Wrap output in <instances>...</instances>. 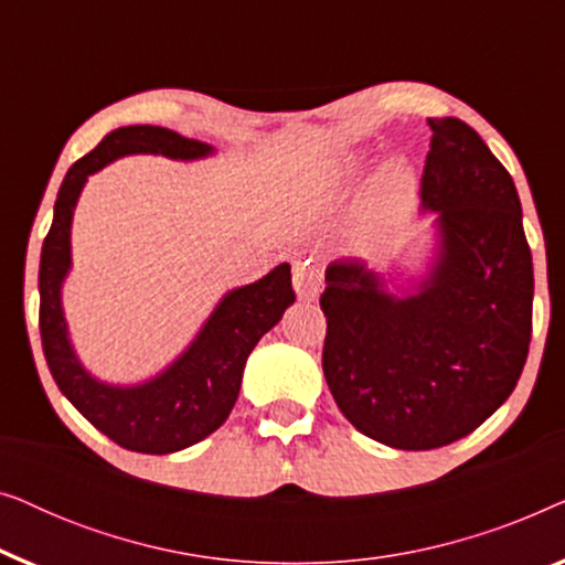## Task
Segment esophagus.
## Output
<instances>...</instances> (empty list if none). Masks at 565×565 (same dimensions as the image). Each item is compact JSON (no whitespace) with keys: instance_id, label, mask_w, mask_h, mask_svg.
I'll use <instances>...</instances> for the list:
<instances>
[{"instance_id":"esophagus-1","label":"esophagus","mask_w":565,"mask_h":565,"mask_svg":"<svg viewBox=\"0 0 565 565\" xmlns=\"http://www.w3.org/2000/svg\"><path fill=\"white\" fill-rule=\"evenodd\" d=\"M292 285H296L298 298H313L316 292L323 288V269L321 265H316L313 259L298 262L296 273H292Z\"/></svg>"}]
</instances>
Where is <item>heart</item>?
I'll list each match as a JSON object with an SVG mask.
<instances>
[{
	"mask_svg": "<svg viewBox=\"0 0 565 565\" xmlns=\"http://www.w3.org/2000/svg\"><path fill=\"white\" fill-rule=\"evenodd\" d=\"M414 198V174L401 161H391L377 169L362 200V215L370 226H385L406 213Z\"/></svg>",
	"mask_w": 565,
	"mask_h": 565,
	"instance_id": "heart-1",
	"label": "heart"
}]
</instances>
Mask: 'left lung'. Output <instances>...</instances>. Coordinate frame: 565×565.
I'll list each match as a JSON object with an SVG mask.
<instances>
[{"instance_id":"8db88e82","label":"left lung","mask_w":565,"mask_h":565,"mask_svg":"<svg viewBox=\"0 0 565 565\" xmlns=\"http://www.w3.org/2000/svg\"><path fill=\"white\" fill-rule=\"evenodd\" d=\"M419 198L443 259L422 292L388 296L365 259L327 269L323 375L347 422L396 450L466 437L509 398L532 339V254L512 174L458 118L429 120Z\"/></svg>"}]
</instances>
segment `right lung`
<instances>
[{
	"instance_id": "add662e5",
	"label": "right lung",
	"mask_w": 565,
	"mask_h": 565,
	"mask_svg": "<svg viewBox=\"0 0 565 565\" xmlns=\"http://www.w3.org/2000/svg\"><path fill=\"white\" fill-rule=\"evenodd\" d=\"M122 153L198 159L211 153V146L192 141L169 128L126 126L113 130L95 151L74 161L61 182L53 223L41 252L38 327H41L43 354L53 381L79 408L84 419L126 450L167 455L200 443L228 419L242 388L246 358L254 344L282 319L285 308L296 303V292L290 282V265L275 267L259 282L228 292L190 350L164 375L138 388H110L84 373L66 339V321L58 298L61 280L72 265L68 231L87 174L97 172Z\"/></svg>"
}]
</instances>
